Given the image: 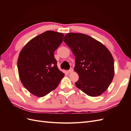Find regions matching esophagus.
<instances>
[{"label": "esophagus", "instance_id": "esophagus-1", "mask_svg": "<svg viewBox=\"0 0 131 131\" xmlns=\"http://www.w3.org/2000/svg\"><path fill=\"white\" fill-rule=\"evenodd\" d=\"M73 68H70L69 69V70H68V72L69 73H73Z\"/></svg>", "mask_w": 131, "mask_h": 131}]
</instances>
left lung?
I'll list each match as a JSON object with an SVG mask.
<instances>
[{
	"label": "left lung",
	"mask_w": 131,
	"mask_h": 131,
	"mask_svg": "<svg viewBox=\"0 0 131 131\" xmlns=\"http://www.w3.org/2000/svg\"><path fill=\"white\" fill-rule=\"evenodd\" d=\"M63 41L75 56L74 70L79 75L75 85L88 96H100L114 75V61L110 51L101 42L82 33H67Z\"/></svg>",
	"instance_id": "1"
}]
</instances>
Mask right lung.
<instances>
[{"label":"right lung","mask_w":131,"mask_h":131,"mask_svg":"<svg viewBox=\"0 0 131 131\" xmlns=\"http://www.w3.org/2000/svg\"><path fill=\"white\" fill-rule=\"evenodd\" d=\"M63 37L61 33L46 31L30 40L19 53V79L25 88L35 96H46L57 88L64 76L58 69L54 56Z\"/></svg>","instance_id":"obj_1"}]
</instances>
